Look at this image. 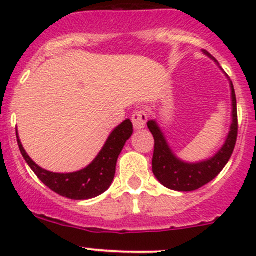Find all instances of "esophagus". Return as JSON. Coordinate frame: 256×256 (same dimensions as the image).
Segmentation results:
<instances>
[{
  "label": "esophagus",
  "instance_id": "34e87169",
  "mask_svg": "<svg viewBox=\"0 0 256 256\" xmlns=\"http://www.w3.org/2000/svg\"><path fill=\"white\" fill-rule=\"evenodd\" d=\"M131 120H132L134 128H135L136 130H141V128H144V126H146L147 112H144V110H138V112L132 114Z\"/></svg>",
  "mask_w": 256,
  "mask_h": 256
}]
</instances>
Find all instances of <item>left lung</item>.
<instances>
[{
  "label": "left lung",
  "mask_w": 256,
  "mask_h": 256,
  "mask_svg": "<svg viewBox=\"0 0 256 256\" xmlns=\"http://www.w3.org/2000/svg\"><path fill=\"white\" fill-rule=\"evenodd\" d=\"M203 52L206 56L216 62L207 50ZM230 89L232 105H233L230 131L223 147L212 158L206 160V161L198 162V164H187V162L180 161L170 148L156 121L151 120L147 122V126L154 138L152 172L164 187L180 190V192L196 190L213 180L228 164L236 147V138H238V112H236V98L233 82H230Z\"/></svg>",
  "instance_id": "obj_1"
}]
</instances>
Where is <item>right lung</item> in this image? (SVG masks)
Returning <instances> with one entry per match:
<instances>
[{"label":"right lung","mask_w":256,"mask_h":256,"mask_svg":"<svg viewBox=\"0 0 256 256\" xmlns=\"http://www.w3.org/2000/svg\"><path fill=\"white\" fill-rule=\"evenodd\" d=\"M132 122L128 118L121 122L110 134L109 138L99 154L95 157L94 161L85 168L78 172H72V174H54V172L40 168L24 151L18 138V134L17 142L20 154L28 166L48 188L69 200H82L98 197L112 186L114 177H115L118 154L122 151L126 141L132 135Z\"/></svg>","instance_id":"1"}]
</instances>
